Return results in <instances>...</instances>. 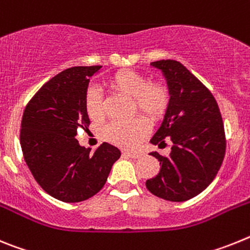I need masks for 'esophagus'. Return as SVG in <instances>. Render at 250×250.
<instances>
[{
	"label": "esophagus",
	"mask_w": 250,
	"mask_h": 250,
	"mask_svg": "<svg viewBox=\"0 0 250 250\" xmlns=\"http://www.w3.org/2000/svg\"><path fill=\"white\" fill-rule=\"evenodd\" d=\"M124 155L129 156V158H132V159H138V158H141L143 156V152L140 151H124L123 152Z\"/></svg>",
	"instance_id": "esophagus-1"
}]
</instances>
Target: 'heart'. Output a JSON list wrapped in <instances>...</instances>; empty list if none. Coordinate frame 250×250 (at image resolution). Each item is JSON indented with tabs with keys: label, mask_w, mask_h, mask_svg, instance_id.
I'll return each mask as SVG.
<instances>
[{
	"label": "heart",
	"mask_w": 250,
	"mask_h": 250,
	"mask_svg": "<svg viewBox=\"0 0 250 250\" xmlns=\"http://www.w3.org/2000/svg\"><path fill=\"white\" fill-rule=\"evenodd\" d=\"M107 89L131 99L132 112H138L147 123L156 124L164 119L170 106V91L160 81H149L147 76L135 70H119L106 80ZM86 114L92 121L105 119L103 95L91 87L85 95ZM147 124L144 119L130 121H114L104 129L103 138L120 147H134L146 136Z\"/></svg>",
	"instance_id": "1"
}]
</instances>
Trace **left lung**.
<instances>
[{
	"mask_svg": "<svg viewBox=\"0 0 250 250\" xmlns=\"http://www.w3.org/2000/svg\"><path fill=\"white\" fill-rule=\"evenodd\" d=\"M151 65L163 71L171 96L151 144L161 147L169 141L171 152H151L160 170L146 180V188L161 199L185 202L202 193L219 171L227 149L224 124L213 94L184 65L175 60Z\"/></svg>",
	"mask_w": 250,
	"mask_h": 250,
	"instance_id": "1",
	"label": "left lung"
}]
</instances>
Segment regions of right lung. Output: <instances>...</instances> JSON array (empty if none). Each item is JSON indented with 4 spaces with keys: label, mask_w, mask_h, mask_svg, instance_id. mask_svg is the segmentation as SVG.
I'll return each mask as SVG.
<instances>
[{
    "label": "right lung",
    "mask_w": 250,
    "mask_h": 250,
    "mask_svg": "<svg viewBox=\"0 0 250 250\" xmlns=\"http://www.w3.org/2000/svg\"><path fill=\"white\" fill-rule=\"evenodd\" d=\"M101 66H76L40 87L22 115L21 143L37 184L56 199L77 203L103 189L120 150L104 143L95 152L79 145L77 130L90 125L85 110L89 77Z\"/></svg>",
    "instance_id": "obj_1"
}]
</instances>
